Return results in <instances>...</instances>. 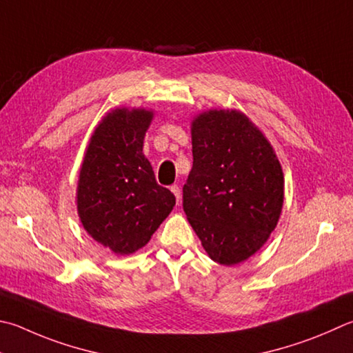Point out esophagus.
<instances>
[{
    "instance_id": "1",
    "label": "esophagus",
    "mask_w": 353,
    "mask_h": 353,
    "mask_svg": "<svg viewBox=\"0 0 353 353\" xmlns=\"http://www.w3.org/2000/svg\"><path fill=\"white\" fill-rule=\"evenodd\" d=\"M171 191H172V194L176 196V201H177V203L181 202V199H182V193H181V188L177 187V185H171Z\"/></svg>"
}]
</instances>
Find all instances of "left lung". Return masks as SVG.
<instances>
[{"mask_svg": "<svg viewBox=\"0 0 353 353\" xmlns=\"http://www.w3.org/2000/svg\"><path fill=\"white\" fill-rule=\"evenodd\" d=\"M193 168L183 211L205 252L222 265L267 242L284 203V174L272 145L245 114L210 110L191 121Z\"/></svg>", "mask_w": 353, "mask_h": 353, "instance_id": "8db88e82", "label": "left lung"}]
</instances>
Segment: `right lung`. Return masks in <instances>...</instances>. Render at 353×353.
Wrapping results in <instances>:
<instances>
[{
    "instance_id": "obj_1",
    "label": "right lung",
    "mask_w": 353,
    "mask_h": 353,
    "mask_svg": "<svg viewBox=\"0 0 353 353\" xmlns=\"http://www.w3.org/2000/svg\"><path fill=\"white\" fill-rule=\"evenodd\" d=\"M152 111L117 108L95 128L83 159L77 210L94 241L117 254L145 247L176 205L143 154Z\"/></svg>"
}]
</instances>
